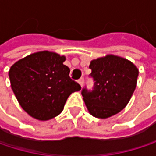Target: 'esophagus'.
Here are the masks:
<instances>
[{
    "label": "esophagus",
    "mask_w": 156,
    "mask_h": 156,
    "mask_svg": "<svg viewBox=\"0 0 156 156\" xmlns=\"http://www.w3.org/2000/svg\"><path fill=\"white\" fill-rule=\"evenodd\" d=\"M78 84L82 87V86H83V84H84V78H79V79L78 80Z\"/></svg>",
    "instance_id": "obj_1"
}]
</instances>
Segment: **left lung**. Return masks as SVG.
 I'll list each match as a JSON object with an SVG mask.
<instances>
[{"instance_id":"left-lung-1","label":"left lung","mask_w":156,"mask_h":156,"mask_svg":"<svg viewBox=\"0 0 156 156\" xmlns=\"http://www.w3.org/2000/svg\"><path fill=\"white\" fill-rule=\"evenodd\" d=\"M92 90L86 87L81 94L89 113L98 118H108L126 108L137 83L138 69L129 60L108 55L90 62Z\"/></svg>"}]
</instances>
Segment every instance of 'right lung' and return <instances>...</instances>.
Listing matches in <instances>:
<instances>
[{
  "label": "right lung",
  "mask_w": 156,
  "mask_h": 156,
  "mask_svg": "<svg viewBox=\"0 0 156 156\" xmlns=\"http://www.w3.org/2000/svg\"><path fill=\"white\" fill-rule=\"evenodd\" d=\"M64 56L41 51L20 59L9 71L12 89L30 116L48 120L59 115L71 93L81 89L69 77Z\"/></svg>",
  "instance_id": "obj_1"
}]
</instances>
